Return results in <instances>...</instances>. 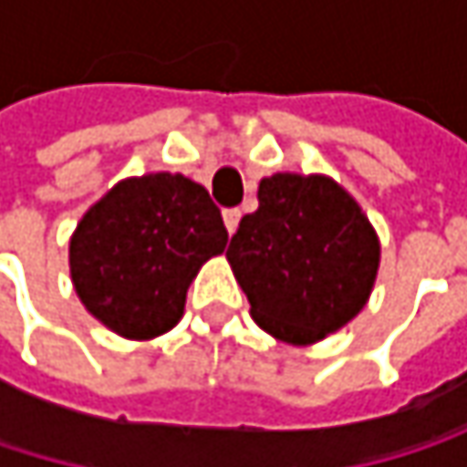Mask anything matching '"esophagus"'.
Returning <instances> with one entry per match:
<instances>
[{"label":"esophagus","mask_w":467,"mask_h":467,"mask_svg":"<svg viewBox=\"0 0 467 467\" xmlns=\"http://www.w3.org/2000/svg\"><path fill=\"white\" fill-rule=\"evenodd\" d=\"M224 224H227V233L233 234L240 224V208H227L224 211Z\"/></svg>","instance_id":"obj_1"}]
</instances>
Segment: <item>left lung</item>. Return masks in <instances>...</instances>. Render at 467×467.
Returning <instances> with one entry per match:
<instances>
[{
    "label": "left lung",
    "instance_id": "1",
    "mask_svg": "<svg viewBox=\"0 0 467 467\" xmlns=\"http://www.w3.org/2000/svg\"><path fill=\"white\" fill-rule=\"evenodd\" d=\"M227 259L254 322L286 343H314L351 322L376 281L379 237L325 175L278 172L259 183Z\"/></svg>",
    "mask_w": 467,
    "mask_h": 467
}]
</instances>
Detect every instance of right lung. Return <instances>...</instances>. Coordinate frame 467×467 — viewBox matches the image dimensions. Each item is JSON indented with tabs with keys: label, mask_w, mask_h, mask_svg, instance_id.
I'll list each match as a JSON object with an SVG mask.
<instances>
[{
	"label": "right lung",
	"mask_w": 467,
	"mask_h": 467,
	"mask_svg": "<svg viewBox=\"0 0 467 467\" xmlns=\"http://www.w3.org/2000/svg\"><path fill=\"white\" fill-rule=\"evenodd\" d=\"M227 227L205 186L170 172L121 181L78 224L69 273L83 306L124 337H156L183 317L202 262Z\"/></svg>",
	"instance_id": "add662e5"
}]
</instances>
